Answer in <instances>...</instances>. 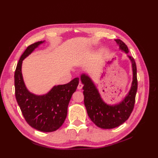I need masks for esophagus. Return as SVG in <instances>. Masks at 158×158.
<instances>
[{
    "instance_id": "34e87169",
    "label": "esophagus",
    "mask_w": 158,
    "mask_h": 158,
    "mask_svg": "<svg viewBox=\"0 0 158 158\" xmlns=\"http://www.w3.org/2000/svg\"><path fill=\"white\" fill-rule=\"evenodd\" d=\"M82 87H83V85H82V83H79L78 84V87H77V88H78V89H79V90H80L82 88Z\"/></svg>"
}]
</instances>
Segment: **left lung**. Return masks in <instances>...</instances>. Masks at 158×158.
I'll return each mask as SVG.
<instances>
[{
  "mask_svg": "<svg viewBox=\"0 0 158 158\" xmlns=\"http://www.w3.org/2000/svg\"><path fill=\"white\" fill-rule=\"evenodd\" d=\"M118 49L128 53L127 46L121 40H114ZM131 62L132 81L127 94L120 102L108 104L103 101L96 85L86 73L81 74L80 80L84 85V105L89 117L95 125L104 129L117 127L125 123L130 117L135 103L138 82L136 65L133 57L127 55Z\"/></svg>",
  "mask_w": 158,
  "mask_h": 158,
  "instance_id": "left-lung-1",
  "label": "left lung"
}]
</instances>
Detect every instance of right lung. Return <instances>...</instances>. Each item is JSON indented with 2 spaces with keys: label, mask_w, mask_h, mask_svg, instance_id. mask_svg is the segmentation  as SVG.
Wrapping results in <instances>:
<instances>
[{
  "label": "right lung",
  "mask_w": 158,
  "mask_h": 158,
  "mask_svg": "<svg viewBox=\"0 0 158 158\" xmlns=\"http://www.w3.org/2000/svg\"><path fill=\"white\" fill-rule=\"evenodd\" d=\"M45 41L31 44L23 52L15 70L14 85L16 101L28 125L37 131L50 132L56 131L64 122L69 103L77 88L79 78H75L66 84L54 85L43 95L28 90L22 73L23 60Z\"/></svg>",
  "instance_id": "right-lung-1"
}]
</instances>
